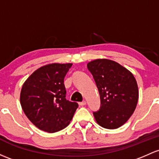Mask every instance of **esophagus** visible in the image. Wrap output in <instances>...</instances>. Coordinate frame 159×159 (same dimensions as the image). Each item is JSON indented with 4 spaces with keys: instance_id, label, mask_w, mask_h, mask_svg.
<instances>
[{
    "instance_id": "1",
    "label": "esophagus",
    "mask_w": 159,
    "mask_h": 159,
    "mask_svg": "<svg viewBox=\"0 0 159 159\" xmlns=\"http://www.w3.org/2000/svg\"><path fill=\"white\" fill-rule=\"evenodd\" d=\"M78 103H79L80 106H84V105H86V101H83L82 102H79Z\"/></svg>"
}]
</instances>
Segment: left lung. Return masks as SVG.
Listing matches in <instances>:
<instances>
[{
	"label": "left lung",
	"instance_id": "obj_1",
	"mask_svg": "<svg viewBox=\"0 0 159 159\" xmlns=\"http://www.w3.org/2000/svg\"><path fill=\"white\" fill-rule=\"evenodd\" d=\"M87 66L101 98L99 110L93 112L97 123L110 129L120 127L132 116L138 102L134 76L119 63L105 58L90 61Z\"/></svg>",
	"mask_w": 159,
	"mask_h": 159
}]
</instances>
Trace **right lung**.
Segmentation results:
<instances>
[{
    "instance_id": "obj_1",
    "label": "right lung",
    "mask_w": 159,
    "mask_h": 159,
    "mask_svg": "<svg viewBox=\"0 0 159 159\" xmlns=\"http://www.w3.org/2000/svg\"><path fill=\"white\" fill-rule=\"evenodd\" d=\"M72 64L53 63L38 68L26 79L20 92V104L39 129L56 133L68 126L78 108L66 100L64 78Z\"/></svg>"
}]
</instances>
